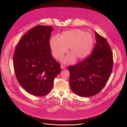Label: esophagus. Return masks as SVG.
<instances>
[{
	"label": "esophagus",
	"instance_id": "obj_1",
	"mask_svg": "<svg viewBox=\"0 0 127 127\" xmlns=\"http://www.w3.org/2000/svg\"><path fill=\"white\" fill-rule=\"evenodd\" d=\"M65 67H66V66H65V65H63V64H61V69H65Z\"/></svg>",
	"mask_w": 127,
	"mask_h": 127
}]
</instances>
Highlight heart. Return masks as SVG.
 I'll use <instances>...</instances> for the list:
<instances>
[{
    "mask_svg": "<svg viewBox=\"0 0 127 127\" xmlns=\"http://www.w3.org/2000/svg\"><path fill=\"white\" fill-rule=\"evenodd\" d=\"M50 45L53 56L60 59L68 51L70 53L64 60L65 63L72 62L74 59L81 60L87 57L94 46V38L88 32L79 29H73L64 32L60 38L52 37Z\"/></svg>",
    "mask_w": 127,
    "mask_h": 127,
    "instance_id": "1",
    "label": "heart"
}]
</instances>
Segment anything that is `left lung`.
Returning a JSON list of instances; mask_svg holds the SVG:
<instances>
[{
    "instance_id": "obj_1",
    "label": "left lung",
    "mask_w": 127,
    "mask_h": 127,
    "mask_svg": "<svg viewBox=\"0 0 127 127\" xmlns=\"http://www.w3.org/2000/svg\"><path fill=\"white\" fill-rule=\"evenodd\" d=\"M95 33L96 43L92 55L68 68L70 88L81 97L98 94L106 84L113 69L111 48L105 38Z\"/></svg>"
}]
</instances>
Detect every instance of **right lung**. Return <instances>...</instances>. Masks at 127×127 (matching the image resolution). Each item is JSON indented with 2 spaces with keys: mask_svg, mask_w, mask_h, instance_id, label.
I'll list each match as a JSON object with an SVG mask.
<instances>
[{
  "mask_svg": "<svg viewBox=\"0 0 127 127\" xmlns=\"http://www.w3.org/2000/svg\"><path fill=\"white\" fill-rule=\"evenodd\" d=\"M51 26L38 25L29 30L18 43L13 56L16 78L26 91L43 96L52 90L55 77L61 71L51 55Z\"/></svg>",
  "mask_w": 127,
  "mask_h": 127,
  "instance_id": "1",
  "label": "right lung"
}]
</instances>
